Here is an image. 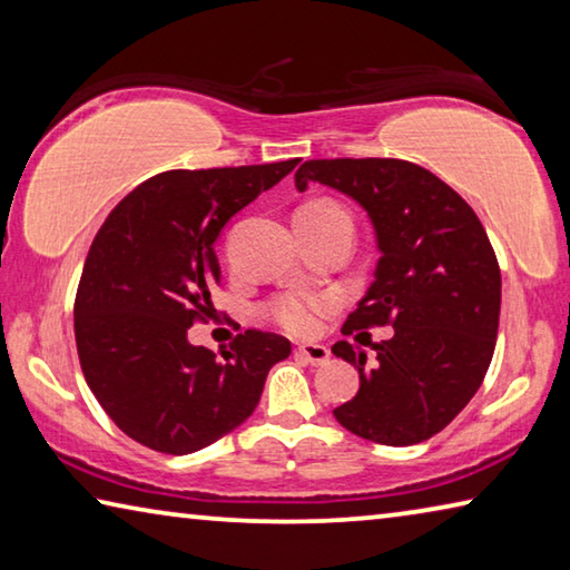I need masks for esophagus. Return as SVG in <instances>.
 Instances as JSON below:
<instances>
[{
    "mask_svg": "<svg viewBox=\"0 0 570 570\" xmlns=\"http://www.w3.org/2000/svg\"><path fill=\"white\" fill-rule=\"evenodd\" d=\"M296 354L302 356V360H306L308 364H324V362H330V350H326L324 344H302L296 350Z\"/></svg>",
    "mask_w": 570,
    "mask_h": 570,
    "instance_id": "34e87169",
    "label": "esophagus"
}]
</instances>
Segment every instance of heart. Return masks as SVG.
<instances>
[{
	"instance_id": "heart-1",
	"label": "heart",
	"mask_w": 570,
	"mask_h": 570,
	"mask_svg": "<svg viewBox=\"0 0 570 570\" xmlns=\"http://www.w3.org/2000/svg\"><path fill=\"white\" fill-rule=\"evenodd\" d=\"M298 210H304V214H316V216H346V210L342 206H336L334 200H312V204H306ZM322 308H324V302H320V298L286 294V296H278L272 304V314L286 332L306 336V334H314L316 326H320Z\"/></svg>"
}]
</instances>
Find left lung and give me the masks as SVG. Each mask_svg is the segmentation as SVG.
Instances as JSON below:
<instances>
[{
  "mask_svg": "<svg viewBox=\"0 0 570 570\" xmlns=\"http://www.w3.org/2000/svg\"><path fill=\"white\" fill-rule=\"evenodd\" d=\"M294 183L340 190L372 220L380 262L342 332L394 330L372 366L350 342L332 346L360 372L336 422L392 448L438 435L478 392L495 350L500 268L480 218L435 173L397 158L306 160Z\"/></svg>",
  "mask_w": 570,
  "mask_h": 570,
  "instance_id": "1",
  "label": "left lung"
}]
</instances>
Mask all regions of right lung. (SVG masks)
<instances>
[{
	"label": "right lung",
	"mask_w": 570,
	"mask_h": 570,
	"mask_svg": "<svg viewBox=\"0 0 570 570\" xmlns=\"http://www.w3.org/2000/svg\"><path fill=\"white\" fill-rule=\"evenodd\" d=\"M298 158L266 166L168 170L105 218L75 296L85 380L125 435L166 455L214 445L256 410L286 336L248 330L214 354L188 342L220 282L216 240L240 208Z\"/></svg>",
	"instance_id": "right-lung-1"
}]
</instances>
